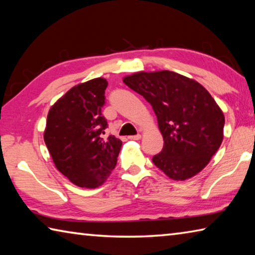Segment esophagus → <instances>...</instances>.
<instances>
[{
  "label": "esophagus",
  "instance_id": "esophagus-1",
  "mask_svg": "<svg viewBox=\"0 0 255 255\" xmlns=\"http://www.w3.org/2000/svg\"><path fill=\"white\" fill-rule=\"evenodd\" d=\"M140 135L139 133H137V135H133V136H128V138L129 139H132V140H138V139H140Z\"/></svg>",
  "mask_w": 255,
  "mask_h": 255
}]
</instances>
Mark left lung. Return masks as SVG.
Masks as SVG:
<instances>
[{
  "label": "left lung",
  "mask_w": 255,
  "mask_h": 255,
  "mask_svg": "<svg viewBox=\"0 0 255 255\" xmlns=\"http://www.w3.org/2000/svg\"><path fill=\"white\" fill-rule=\"evenodd\" d=\"M124 83L145 98L157 117L164 146L152 161L172 180L204 169L221 147L225 117L210 93L195 80L170 71L139 72Z\"/></svg>",
  "instance_id": "1"
}]
</instances>
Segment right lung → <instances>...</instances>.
I'll return each mask as SVG.
<instances>
[{
    "mask_svg": "<svg viewBox=\"0 0 255 255\" xmlns=\"http://www.w3.org/2000/svg\"><path fill=\"white\" fill-rule=\"evenodd\" d=\"M108 82L98 77L72 88L50 108L44 139L57 170L81 188H97L117 164L123 141L102 116Z\"/></svg>",
    "mask_w": 255,
    "mask_h": 255,
    "instance_id": "1",
    "label": "right lung"
}]
</instances>
